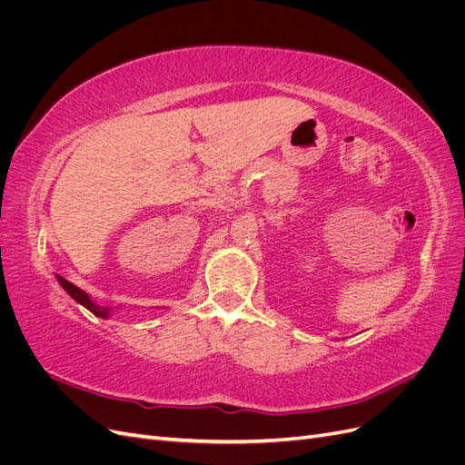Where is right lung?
<instances>
[{"label":"right lung","mask_w":465,"mask_h":465,"mask_svg":"<svg viewBox=\"0 0 465 465\" xmlns=\"http://www.w3.org/2000/svg\"><path fill=\"white\" fill-rule=\"evenodd\" d=\"M58 281H60V285L64 287V291L69 294V297H72L75 302L85 306L87 311H91L94 316H98V318H108V316L112 314V308H110V306L96 304L94 301H91V297H89V294H87L85 291L75 287V285L72 283V281H67V279H64V277H60V275H58Z\"/></svg>","instance_id":"1"}]
</instances>
